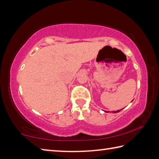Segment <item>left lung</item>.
<instances>
[{"label": "left lung", "mask_w": 159, "mask_h": 159, "mask_svg": "<svg viewBox=\"0 0 159 159\" xmlns=\"http://www.w3.org/2000/svg\"><path fill=\"white\" fill-rule=\"evenodd\" d=\"M120 111H121V109L118 110V111H113V113H118V112H119ZM105 112H107V111H105Z\"/></svg>", "instance_id": "1"}]
</instances>
